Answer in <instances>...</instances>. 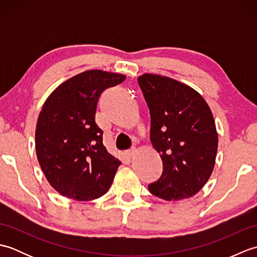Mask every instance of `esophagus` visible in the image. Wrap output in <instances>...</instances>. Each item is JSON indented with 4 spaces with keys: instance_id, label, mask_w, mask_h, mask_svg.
<instances>
[{
    "instance_id": "34e87169",
    "label": "esophagus",
    "mask_w": 257,
    "mask_h": 257,
    "mask_svg": "<svg viewBox=\"0 0 257 257\" xmlns=\"http://www.w3.org/2000/svg\"><path fill=\"white\" fill-rule=\"evenodd\" d=\"M136 154H137V149H136V148H132V149L127 151V156L130 157V158H134L136 156Z\"/></svg>"
}]
</instances>
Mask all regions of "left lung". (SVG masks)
<instances>
[{
  "label": "left lung",
  "mask_w": 257,
  "mask_h": 257,
  "mask_svg": "<svg viewBox=\"0 0 257 257\" xmlns=\"http://www.w3.org/2000/svg\"><path fill=\"white\" fill-rule=\"evenodd\" d=\"M138 83L150 110V140L163 165L149 191L166 201L188 199L204 187L215 165L219 138L211 109L198 91L172 78L144 74Z\"/></svg>",
  "instance_id": "left-lung-1"
}]
</instances>
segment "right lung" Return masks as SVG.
Listing matches in <instances>:
<instances>
[{
  "label": "right lung",
  "instance_id": "right-lung-1",
  "mask_svg": "<svg viewBox=\"0 0 257 257\" xmlns=\"http://www.w3.org/2000/svg\"><path fill=\"white\" fill-rule=\"evenodd\" d=\"M124 79L121 74L86 70L59 85L43 105L36 155L47 181L63 196L91 201L110 188L121 162L102 145L95 114L101 92Z\"/></svg>",
  "mask_w": 257,
  "mask_h": 257
}]
</instances>
